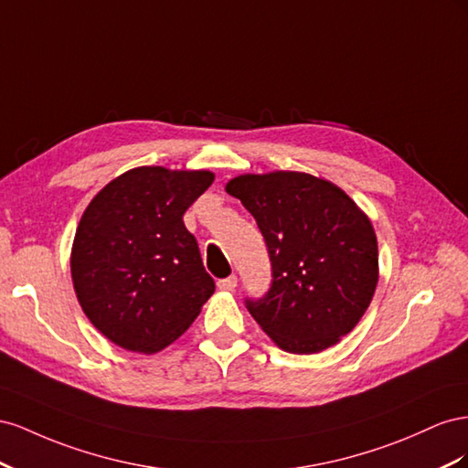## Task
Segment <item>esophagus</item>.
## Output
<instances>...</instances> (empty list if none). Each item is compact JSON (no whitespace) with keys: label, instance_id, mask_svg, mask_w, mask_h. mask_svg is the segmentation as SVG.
<instances>
[{"label":"esophagus","instance_id":"1","mask_svg":"<svg viewBox=\"0 0 468 468\" xmlns=\"http://www.w3.org/2000/svg\"><path fill=\"white\" fill-rule=\"evenodd\" d=\"M218 286H219L221 290H227V292L235 290V288H237V276L231 274V276H227V278H221L219 282H218Z\"/></svg>","mask_w":468,"mask_h":468}]
</instances>
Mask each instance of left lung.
<instances>
[{"instance_id": "obj_1", "label": "left lung", "mask_w": 468, "mask_h": 468, "mask_svg": "<svg viewBox=\"0 0 468 468\" xmlns=\"http://www.w3.org/2000/svg\"><path fill=\"white\" fill-rule=\"evenodd\" d=\"M227 194L257 219L269 249L272 284L247 310L280 349H329L365 315L378 282L370 219L335 184L276 170L227 182Z\"/></svg>"}]
</instances>
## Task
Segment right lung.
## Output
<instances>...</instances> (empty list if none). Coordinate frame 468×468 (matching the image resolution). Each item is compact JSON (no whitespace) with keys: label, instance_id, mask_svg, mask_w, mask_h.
Masks as SVG:
<instances>
[{"label":"right lung","instance_id":"add662e5","mask_svg":"<svg viewBox=\"0 0 468 468\" xmlns=\"http://www.w3.org/2000/svg\"><path fill=\"white\" fill-rule=\"evenodd\" d=\"M211 182L209 170L139 166L86 207L72 245V282L84 314L112 343L163 351L216 290L182 219Z\"/></svg>","mask_w":468,"mask_h":468}]
</instances>
